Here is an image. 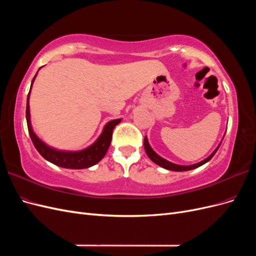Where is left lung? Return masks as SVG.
<instances>
[{
	"label": "left lung",
	"mask_w": 256,
	"mask_h": 256,
	"mask_svg": "<svg viewBox=\"0 0 256 256\" xmlns=\"http://www.w3.org/2000/svg\"><path fill=\"white\" fill-rule=\"evenodd\" d=\"M220 145H221V144H219V146L216 147V148L214 150V152L210 154V156L207 157L205 160L198 162V164H191V166H178V164H172V162H170V161L164 159L162 157H160L159 154H157L156 152H154L152 150V147H150V145L148 144V141H147V138H146V136L144 138V148H145V152H146V154H147V156L150 157V159L152 162H154V164H158V166H162V168H166V170H170V171H175V172L189 171V170L196 168H198V166H200L205 164L206 162H208L209 160H210V159L214 157V154L216 152V150H218Z\"/></svg>",
	"instance_id": "left-lung-1"
}]
</instances>
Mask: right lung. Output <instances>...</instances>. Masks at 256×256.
Masks as SVG:
<instances>
[{
	"mask_svg": "<svg viewBox=\"0 0 256 256\" xmlns=\"http://www.w3.org/2000/svg\"><path fill=\"white\" fill-rule=\"evenodd\" d=\"M36 76L37 74H35V76L32 80L30 88H32V85L36 78ZM28 97H30V92L28 95V102H26V122H28V134L30 136V140H32L35 146V148L46 160H48L51 162V164L60 168L81 170V168H86L98 164V162L104 157V154H106L108 150H109V146L111 144L113 129L116 125H118V124L120 122V120H114L108 122L104 128L102 134H100V136L97 138V141L90 147H88V148L80 152L58 150L52 148V147L48 145H46L40 138L34 134L32 126H30V120Z\"/></svg>",
	"mask_w": 256,
	"mask_h": 256,
	"instance_id": "obj_1",
	"label": "right lung"
}]
</instances>
